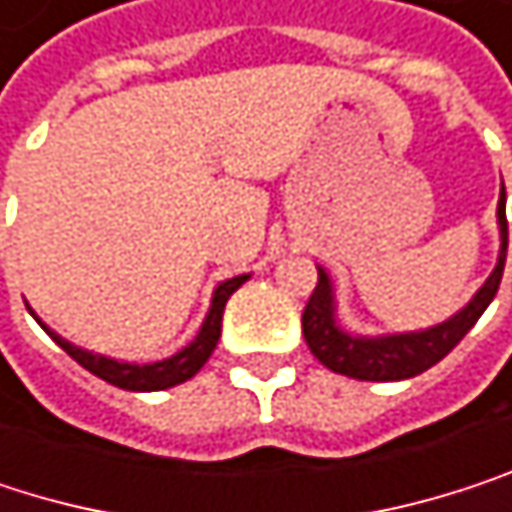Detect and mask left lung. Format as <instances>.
<instances>
[{
  "mask_svg": "<svg viewBox=\"0 0 512 512\" xmlns=\"http://www.w3.org/2000/svg\"><path fill=\"white\" fill-rule=\"evenodd\" d=\"M498 264L489 273V279L480 285V291L447 321L414 330V333H387V336H360L339 324L336 315V288L324 267H318V288L306 303L303 312V336L312 354L333 369L336 375L357 378V381H405L414 378L435 363H441L462 339L465 333L480 321V315L489 309V303L498 294L504 261H507V194L501 182V200H498Z\"/></svg>",
  "mask_w": 512,
  "mask_h": 512,
  "instance_id": "1",
  "label": "left lung"
}]
</instances>
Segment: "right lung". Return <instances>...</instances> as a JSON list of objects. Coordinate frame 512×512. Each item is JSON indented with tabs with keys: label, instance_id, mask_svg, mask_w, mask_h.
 Segmentation results:
<instances>
[{
	"label": "right lung",
	"instance_id": "obj_1",
	"mask_svg": "<svg viewBox=\"0 0 512 512\" xmlns=\"http://www.w3.org/2000/svg\"><path fill=\"white\" fill-rule=\"evenodd\" d=\"M248 279H251V276H233V279L221 282V285L212 291V303H209V312H206V318H203L197 336H194L182 351H176L173 357L158 360V363H125V360H113V357H107V354L86 351V348H80V345L62 339L59 333H53L32 309H29V312H32V318L41 324V330H44V333H47L71 360H77L86 372H92L95 378H101V381H107V384H113V387H119V390L152 393V390H167V387L185 384L188 378H194V375L203 369V363L209 360V354L215 351V345H218V339H221V315H224V306H227L230 294H233L239 285H245Z\"/></svg>",
	"mask_w": 512,
	"mask_h": 512
}]
</instances>
